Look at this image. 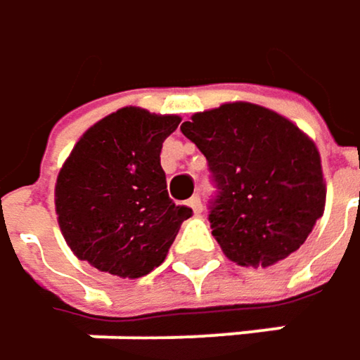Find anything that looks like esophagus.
Here are the masks:
<instances>
[{"label": "esophagus", "instance_id": "34e87169", "mask_svg": "<svg viewBox=\"0 0 360 360\" xmlns=\"http://www.w3.org/2000/svg\"><path fill=\"white\" fill-rule=\"evenodd\" d=\"M189 208L193 210V214H200L202 212V200H200L198 195H193V198L189 200Z\"/></svg>", "mask_w": 360, "mask_h": 360}]
</instances>
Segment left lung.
Here are the masks:
<instances>
[{"label": "left lung", "mask_w": 360, "mask_h": 360, "mask_svg": "<svg viewBox=\"0 0 360 360\" xmlns=\"http://www.w3.org/2000/svg\"><path fill=\"white\" fill-rule=\"evenodd\" d=\"M218 187L214 239L239 266H274L309 237L326 208L315 142L290 119L253 103H224L181 125Z\"/></svg>", "instance_id": "obj_1"}]
</instances>
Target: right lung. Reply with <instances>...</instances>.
Wrapping results in <instances>:
<instances>
[{
  "label": "right lung",
  "instance_id": "obj_1",
  "mask_svg": "<svg viewBox=\"0 0 360 360\" xmlns=\"http://www.w3.org/2000/svg\"><path fill=\"white\" fill-rule=\"evenodd\" d=\"M179 115L123 107L88 127L59 169L55 212L78 259L119 278L158 268L191 208L169 200L162 142Z\"/></svg>",
  "mask_w": 360,
  "mask_h": 360
}]
</instances>
